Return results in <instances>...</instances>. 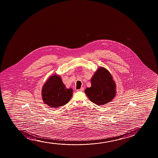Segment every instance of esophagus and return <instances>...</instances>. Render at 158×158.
I'll list each match as a JSON object with an SVG mask.
<instances>
[{
    "label": "esophagus",
    "mask_w": 158,
    "mask_h": 158,
    "mask_svg": "<svg viewBox=\"0 0 158 158\" xmlns=\"http://www.w3.org/2000/svg\"><path fill=\"white\" fill-rule=\"evenodd\" d=\"M83 90H84V88L83 87H82L81 89H78L77 90L78 91H83Z\"/></svg>",
    "instance_id": "esophagus-1"
}]
</instances>
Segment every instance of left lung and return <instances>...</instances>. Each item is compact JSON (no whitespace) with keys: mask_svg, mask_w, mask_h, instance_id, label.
<instances>
[{"mask_svg":"<svg viewBox=\"0 0 158 158\" xmlns=\"http://www.w3.org/2000/svg\"><path fill=\"white\" fill-rule=\"evenodd\" d=\"M113 77L107 69L100 67L91 78V87L85 89V93L92 102L103 106L110 102L116 94V85Z\"/></svg>","mask_w":158,"mask_h":158,"instance_id":"obj_1","label":"left lung"}]
</instances>
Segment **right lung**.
I'll return each instance as SVG.
<instances>
[{
    "instance_id": "obj_1",
    "label": "right lung",
    "mask_w": 158,
    "mask_h": 158,
    "mask_svg": "<svg viewBox=\"0 0 158 158\" xmlns=\"http://www.w3.org/2000/svg\"><path fill=\"white\" fill-rule=\"evenodd\" d=\"M73 91V89L66 88L60 76L53 74L43 85V101L49 107L57 108L69 102Z\"/></svg>"
}]
</instances>
